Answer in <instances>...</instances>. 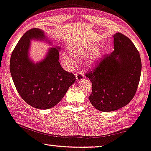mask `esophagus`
I'll return each instance as SVG.
<instances>
[{
	"instance_id": "34e87169",
	"label": "esophagus",
	"mask_w": 151,
	"mask_h": 151,
	"mask_svg": "<svg viewBox=\"0 0 151 151\" xmlns=\"http://www.w3.org/2000/svg\"><path fill=\"white\" fill-rule=\"evenodd\" d=\"M76 79H77V81L78 82H81L83 81L84 79V75L81 72H78L77 74H76Z\"/></svg>"
}]
</instances>
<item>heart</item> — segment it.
I'll use <instances>...</instances> for the list:
<instances>
[{"mask_svg":"<svg viewBox=\"0 0 151 151\" xmlns=\"http://www.w3.org/2000/svg\"><path fill=\"white\" fill-rule=\"evenodd\" d=\"M70 50L74 55L79 57H83L86 55H90L88 63L90 65L95 66L99 63L104 52L100 50H96L95 46H83V47H76L71 46Z\"/></svg>","mask_w":151,"mask_h":151,"instance_id":"1","label":"heart"}]
</instances>
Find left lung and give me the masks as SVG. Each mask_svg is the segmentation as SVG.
Listing matches in <instances>:
<instances>
[{
	"instance_id": "1",
	"label": "left lung",
	"mask_w": 151,
	"mask_h": 151,
	"mask_svg": "<svg viewBox=\"0 0 151 151\" xmlns=\"http://www.w3.org/2000/svg\"><path fill=\"white\" fill-rule=\"evenodd\" d=\"M113 38L114 51L86 74L92 83L90 103L101 112L127 105L136 93L141 76V58L133 43L119 32Z\"/></svg>"
}]
</instances>
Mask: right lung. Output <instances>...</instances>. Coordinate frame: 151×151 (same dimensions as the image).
Returning <instances> with one entry per match:
<instances>
[{
    "label": "right lung",
    "mask_w": 151,
    "mask_h": 151,
    "mask_svg": "<svg viewBox=\"0 0 151 151\" xmlns=\"http://www.w3.org/2000/svg\"><path fill=\"white\" fill-rule=\"evenodd\" d=\"M43 30H28L19 40L10 59V72L21 98L29 106L39 109L55 106L75 82L72 73L60 65L59 47H51L45 59L34 63L29 57L30 41L46 40Z\"/></svg>",
    "instance_id": "right-lung-1"
}]
</instances>
